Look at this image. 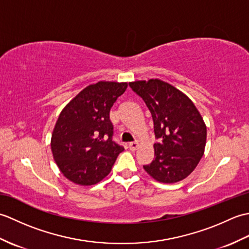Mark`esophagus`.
<instances>
[{
	"label": "esophagus",
	"instance_id": "34e87169",
	"mask_svg": "<svg viewBox=\"0 0 249 249\" xmlns=\"http://www.w3.org/2000/svg\"><path fill=\"white\" fill-rule=\"evenodd\" d=\"M138 142H130V143H128V149L130 151H136L137 149H138Z\"/></svg>",
	"mask_w": 249,
	"mask_h": 249
}]
</instances>
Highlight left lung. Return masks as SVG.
<instances>
[{"instance_id": "obj_1", "label": "left lung", "mask_w": 249, "mask_h": 249, "mask_svg": "<svg viewBox=\"0 0 249 249\" xmlns=\"http://www.w3.org/2000/svg\"><path fill=\"white\" fill-rule=\"evenodd\" d=\"M152 114L155 138L154 160L143 166L156 181H182L203 156L206 126L194 103L171 84L158 79L130 82Z\"/></svg>"}]
</instances>
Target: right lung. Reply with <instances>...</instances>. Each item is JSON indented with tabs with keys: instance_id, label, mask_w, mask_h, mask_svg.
<instances>
[{
	"instance_id": "1",
	"label": "right lung",
	"mask_w": 249,
	"mask_h": 249,
	"mask_svg": "<svg viewBox=\"0 0 249 249\" xmlns=\"http://www.w3.org/2000/svg\"><path fill=\"white\" fill-rule=\"evenodd\" d=\"M126 82L99 81L83 89L62 110L51 137L61 172L78 185H94L110 173L124 147L112 140L110 109Z\"/></svg>"
}]
</instances>
